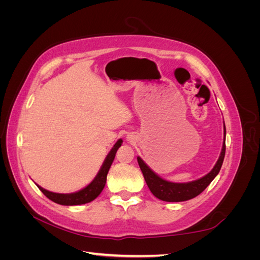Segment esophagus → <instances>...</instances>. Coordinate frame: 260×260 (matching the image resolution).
<instances>
[{
	"mask_svg": "<svg viewBox=\"0 0 260 260\" xmlns=\"http://www.w3.org/2000/svg\"><path fill=\"white\" fill-rule=\"evenodd\" d=\"M132 139H133V138H130V137L128 138V140H129V141H132Z\"/></svg>",
	"mask_w": 260,
	"mask_h": 260,
	"instance_id": "obj_1",
	"label": "esophagus"
}]
</instances>
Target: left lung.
I'll list each match as a JSON object with an SVG mask.
<instances>
[{
  "label": "left lung",
  "mask_w": 260,
  "mask_h": 260,
  "mask_svg": "<svg viewBox=\"0 0 260 260\" xmlns=\"http://www.w3.org/2000/svg\"><path fill=\"white\" fill-rule=\"evenodd\" d=\"M223 135L224 140L222 143L221 153H220L219 158L214 166V168L209 171L206 176H204L198 180L191 181V182L185 183H175L170 181L160 178L158 175L149 168L147 165L143 161L141 157H138V162L141 171L144 176L145 182L149 190L153 193L155 198L159 199L165 202H184L191 199L196 198L200 195L205 188L210 184L212 180L216 178L219 174L220 168L222 166L225 154V127L223 122Z\"/></svg>",
  "instance_id": "1"
}]
</instances>
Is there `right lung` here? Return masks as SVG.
Wrapping results in <instances>:
<instances>
[{"label":"right lung","mask_w":260,"mask_h":260,"mask_svg":"<svg viewBox=\"0 0 260 260\" xmlns=\"http://www.w3.org/2000/svg\"><path fill=\"white\" fill-rule=\"evenodd\" d=\"M121 144H122V140L119 139L115 143V145L113 146L111 151H109L108 155L106 156V158H105L103 165H102V167L99 170L95 178L91 181V183H89L85 187L81 188L80 191L74 192V193H68V194H61V193L50 192L38 184H37V186L40 188V191L46 196V198L50 199L54 203L59 204V205L75 206V205H82V204L90 203L93 200H95L101 194V192L103 191V188L106 183L108 170H109V168H111L112 164L115 159V156H116L118 148L121 146Z\"/></svg>","instance_id":"1"}]
</instances>
